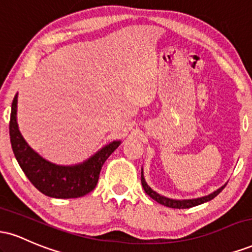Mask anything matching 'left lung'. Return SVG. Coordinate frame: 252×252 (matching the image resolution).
<instances>
[{"label": "left lung", "instance_id": "8db88e82", "mask_svg": "<svg viewBox=\"0 0 252 252\" xmlns=\"http://www.w3.org/2000/svg\"><path fill=\"white\" fill-rule=\"evenodd\" d=\"M141 182H142V187H143L144 192H146L147 194L150 196V198L154 199V200L158 201V204L164 205V206H167V207H170V209H189V207H194V206H196V205L204 204V202L210 201V200H212L213 198H216V196L218 195L219 193L222 190V189L225 187V186H222L219 189H217L216 192L211 193V194L206 195V196H202V198L189 199V200H174V199H169V198H166V196H163V195H160L158 193H156L155 190H153L152 189H150L148 185H147L146 180H144L143 172H141Z\"/></svg>", "mask_w": 252, "mask_h": 252}]
</instances>
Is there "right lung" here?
<instances>
[{
  "mask_svg": "<svg viewBox=\"0 0 252 252\" xmlns=\"http://www.w3.org/2000/svg\"><path fill=\"white\" fill-rule=\"evenodd\" d=\"M17 94L11 104L9 135L17 162L34 187L52 198H79L96 187L106 158L120 146L121 141L108 144L88 161L77 166H58L46 161L28 146L16 122Z\"/></svg>",
  "mask_w": 252,
  "mask_h": 252,
  "instance_id": "obj_1",
  "label": "right lung"
}]
</instances>
